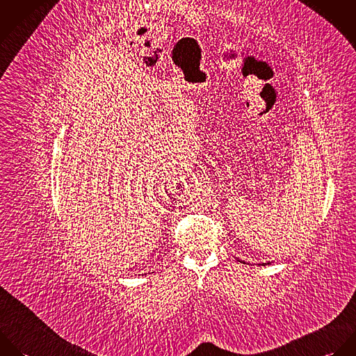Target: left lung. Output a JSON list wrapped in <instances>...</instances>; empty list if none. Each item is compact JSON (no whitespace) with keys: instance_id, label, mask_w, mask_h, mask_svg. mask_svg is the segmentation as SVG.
Returning <instances> with one entry per match:
<instances>
[{"instance_id":"8db88e82","label":"left lung","mask_w":356,"mask_h":356,"mask_svg":"<svg viewBox=\"0 0 356 356\" xmlns=\"http://www.w3.org/2000/svg\"><path fill=\"white\" fill-rule=\"evenodd\" d=\"M240 261H243V263H245L244 260H240ZM266 264H270V261H267V263H261V266H266Z\"/></svg>"}]
</instances>
